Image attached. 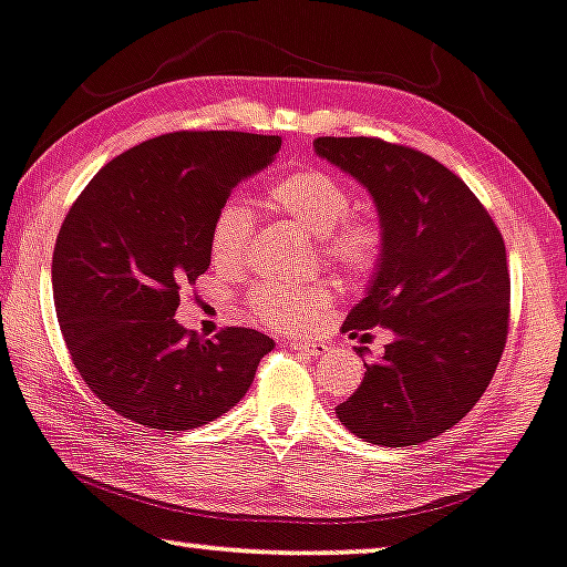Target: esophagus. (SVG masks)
<instances>
[{
  "label": "esophagus",
  "instance_id": "1",
  "mask_svg": "<svg viewBox=\"0 0 567 567\" xmlns=\"http://www.w3.org/2000/svg\"><path fill=\"white\" fill-rule=\"evenodd\" d=\"M288 342H290L292 350L311 354V358H321V354L329 350L327 342H319V339H311V337H290Z\"/></svg>",
  "mask_w": 567,
  "mask_h": 567
}]
</instances>
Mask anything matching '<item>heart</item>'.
Masks as SVG:
<instances>
[{"label": "heart", "instance_id": "b5f03b06", "mask_svg": "<svg viewBox=\"0 0 567 567\" xmlns=\"http://www.w3.org/2000/svg\"><path fill=\"white\" fill-rule=\"evenodd\" d=\"M269 205L298 230L316 238V254L323 264L344 275L362 277L379 267L383 230L371 215H352L347 186L329 171L308 168L275 181ZM254 233V213L244 199L220 205L209 225V256L215 269L236 271L246 264ZM331 306V290L323 282L288 285L267 282L254 290L251 311L267 327H303Z\"/></svg>", "mask_w": 567, "mask_h": 567}]
</instances>
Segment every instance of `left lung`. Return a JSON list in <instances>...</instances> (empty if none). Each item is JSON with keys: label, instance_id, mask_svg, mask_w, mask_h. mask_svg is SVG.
<instances>
[{"label": "left lung", "instance_id": "obj_1", "mask_svg": "<svg viewBox=\"0 0 567 567\" xmlns=\"http://www.w3.org/2000/svg\"><path fill=\"white\" fill-rule=\"evenodd\" d=\"M313 153L371 194L383 230L379 267L342 329L381 327L391 342L362 360L360 389L337 417L375 446H417L477 404L501 362L511 303L503 236L470 186L417 150L319 137Z\"/></svg>", "mask_w": 567, "mask_h": 567}]
</instances>
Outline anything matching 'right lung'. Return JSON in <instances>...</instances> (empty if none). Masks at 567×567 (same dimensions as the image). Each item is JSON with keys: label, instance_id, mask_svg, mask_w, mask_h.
Here are the masks:
<instances>
[{"label": "right lung", "instance_id": "obj_1", "mask_svg": "<svg viewBox=\"0 0 567 567\" xmlns=\"http://www.w3.org/2000/svg\"><path fill=\"white\" fill-rule=\"evenodd\" d=\"M282 140L173 132L95 173L59 230L51 285L64 342L90 391L155 430L202 427L233 410L275 339L228 327L215 339L173 319L181 285L209 269V225Z\"/></svg>", "mask_w": 567, "mask_h": 567}]
</instances>
